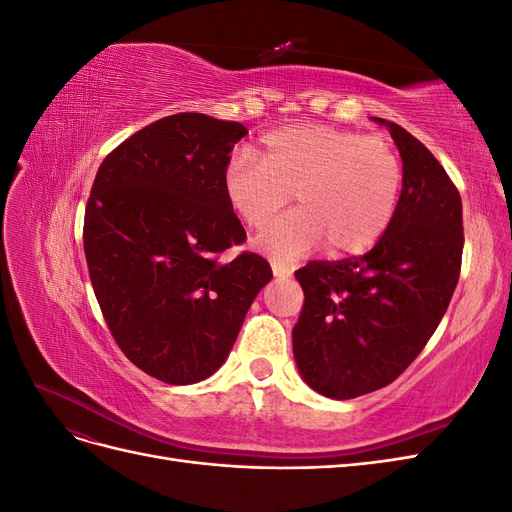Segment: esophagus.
Segmentation results:
<instances>
[{"mask_svg":"<svg viewBox=\"0 0 512 512\" xmlns=\"http://www.w3.org/2000/svg\"><path fill=\"white\" fill-rule=\"evenodd\" d=\"M271 269H273V275H275V277H290V275H292V267H290V265H284V262L271 260Z\"/></svg>","mask_w":512,"mask_h":512,"instance_id":"34e87169","label":"esophagus"}]
</instances>
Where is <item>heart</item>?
<instances>
[{"label":"heart","mask_w":512,"mask_h":512,"mask_svg":"<svg viewBox=\"0 0 512 512\" xmlns=\"http://www.w3.org/2000/svg\"><path fill=\"white\" fill-rule=\"evenodd\" d=\"M222 183L228 205L252 228L267 226L294 194L301 209L256 239L271 258L294 260L322 243L344 256L369 250L389 228L404 166L380 134L294 123L262 136L258 156L237 151Z\"/></svg>","instance_id":"heart-1"}]
</instances>
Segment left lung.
<instances>
[{"mask_svg": "<svg viewBox=\"0 0 512 512\" xmlns=\"http://www.w3.org/2000/svg\"><path fill=\"white\" fill-rule=\"evenodd\" d=\"M404 162L389 228L363 256L312 260L294 273L305 301L292 329L301 378L331 399L391 384L416 359L455 292L461 254V196L433 153L393 121Z\"/></svg>", "mask_w": 512, "mask_h": 512, "instance_id": "8db88e82", "label": "left lung"}]
</instances>
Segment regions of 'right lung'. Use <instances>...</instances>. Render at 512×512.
<instances>
[{"label":"right lung","mask_w":512,"mask_h":512,"mask_svg":"<svg viewBox=\"0 0 512 512\" xmlns=\"http://www.w3.org/2000/svg\"><path fill=\"white\" fill-rule=\"evenodd\" d=\"M237 121L179 113L149 123L98 168L83 245L102 316L145 374L194 384L218 371L273 273L224 194Z\"/></svg>","instance_id":"right-lung-1"}]
</instances>
